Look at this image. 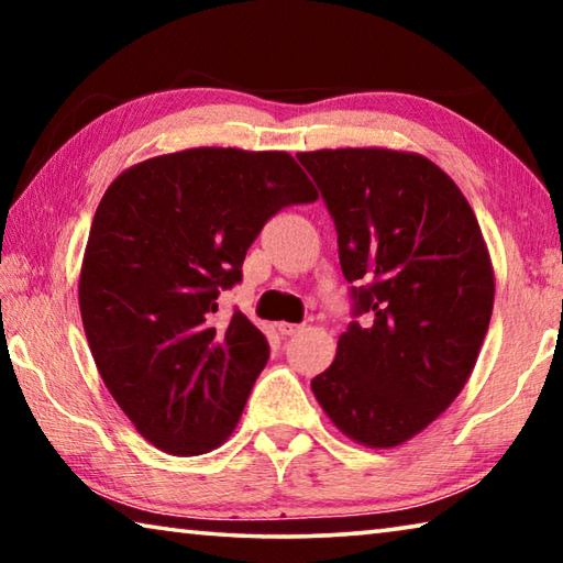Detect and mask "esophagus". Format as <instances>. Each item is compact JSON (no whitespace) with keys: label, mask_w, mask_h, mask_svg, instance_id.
Wrapping results in <instances>:
<instances>
[{"label":"esophagus","mask_w":563,"mask_h":563,"mask_svg":"<svg viewBox=\"0 0 563 563\" xmlns=\"http://www.w3.org/2000/svg\"><path fill=\"white\" fill-rule=\"evenodd\" d=\"M278 330H280V335L290 338V335H298V332L302 330V325H292V322H280Z\"/></svg>","instance_id":"34e87169"}]
</instances>
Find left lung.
Wrapping results in <instances>:
<instances>
[{
	"label": "left lung",
	"mask_w": 563,
	"mask_h": 563,
	"mask_svg": "<svg viewBox=\"0 0 563 563\" xmlns=\"http://www.w3.org/2000/svg\"><path fill=\"white\" fill-rule=\"evenodd\" d=\"M335 221L352 316L312 379L340 432L375 450L434 422L470 379L494 308L472 206L430 158L389 148L298 154ZM367 311L371 322L356 318Z\"/></svg>",
	"instance_id": "1"
}]
</instances>
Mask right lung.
<instances>
[{
	"instance_id": "1",
	"label": "right lung",
	"mask_w": 563,
	"mask_h": 563,
	"mask_svg": "<svg viewBox=\"0 0 563 563\" xmlns=\"http://www.w3.org/2000/svg\"><path fill=\"white\" fill-rule=\"evenodd\" d=\"M316 188L285 151L188 148L131 166L93 216L79 308L93 362L141 437L203 454L235 430L268 340L218 295L263 225Z\"/></svg>"
}]
</instances>
